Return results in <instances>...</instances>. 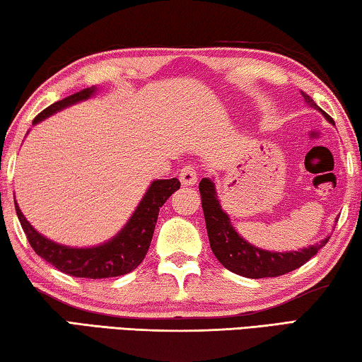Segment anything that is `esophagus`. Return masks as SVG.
<instances>
[{
    "instance_id": "34e87169",
    "label": "esophagus",
    "mask_w": 362,
    "mask_h": 362,
    "mask_svg": "<svg viewBox=\"0 0 362 362\" xmlns=\"http://www.w3.org/2000/svg\"><path fill=\"white\" fill-rule=\"evenodd\" d=\"M179 175L182 185H196V182H198V173H196V169L193 166L182 168Z\"/></svg>"
}]
</instances>
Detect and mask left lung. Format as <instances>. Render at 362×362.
Here are the masks:
<instances>
[{
	"label": "left lung",
	"mask_w": 362,
	"mask_h": 362,
	"mask_svg": "<svg viewBox=\"0 0 362 362\" xmlns=\"http://www.w3.org/2000/svg\"><path fill=\"white\" fill-rule=\"evenodd\" d=\"M302 94L306 105L320 110L324 118L334 124V119L326 112H322L308 94ZM199 193L206 218L207 236H209L214 255L217 257V260L226 269L241 274L244 278H276L281 276V274L289 273L292 269H297L303 263L308 262L329 241L327 236L322 241L313 244V246L298 250H289V252H273V250L252 246L233 228L228 214L220 206L216 183L209 177L199 182Z\"/></svg>",
	"instance_id": "left-lung-1"
}]
</instances>
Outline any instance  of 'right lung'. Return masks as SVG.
<instances>
[{
    "instance_id": "add662e5",
    "label": "right lung",
    "mask_w": 362,
    "mask_h": 362,
    "mask_svg": "<svg viewBox=\"0 0 362 362\" xmlns=\"http://www.w3.org/2000/svg\"><path fill=\"white\" fill-rule=\"evenodd\" d=\"M95 86H90V88H86L76 94H71L62 100L52 103L36 116L33 124H38V122L60 112V110L90 99V97L95 95ZM179 188V179L151 182V185L146 189L142 201L136 207L131 218L127 220V223L116 233L112 240L93 247H70L54 243L30 225L19 209L17 201H14V204L27 240L36 254L62 273L70 274V276L102 279L131 273L132 269H136L142 263L146 252H148L159 207L166 203L169 196Z\"/></svg>"
}]
</instances>
